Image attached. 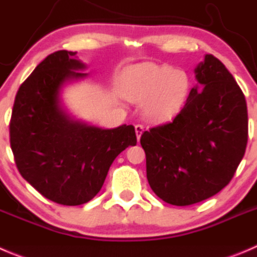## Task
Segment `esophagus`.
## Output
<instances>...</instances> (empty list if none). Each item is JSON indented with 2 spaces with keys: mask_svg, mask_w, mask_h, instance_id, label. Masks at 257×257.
<instances>
[{
  "mask_svg": "<svg viewBox=\"0 0 257 257\" xmlns=\"http://www.w3.org/2000/svg\"><path fill=\"white\" fill-rule=\"evenodd\" d=\"M134 128H136V134H137V139H141V137H142V134H143V132H144V126L142 125V124H137L136 126H134Z\"/></svg>",
  "mask_w": 257,
  "mask_h": 257,
  "instance_id": "esophagus-1",
  "label": "esophagus"
}]
</instances>
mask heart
<instances>
[{"label": "heart", "mask_w": 257, "mask_h": 257, "mask_svg": "<svg viewBox=\"0 0 257 257\" xmlns=\"http://www.w3.org/2000/svg\"><path fill=\"white\" fill-rule=\"evenodd\" d=\"M191 93L188 74L168 64L142 62L129 69L124 79V95L137 104L146 103V115L167 121L177 115Z\"/></svg>", "instance_id": "b5f03b06"}]
</instances>
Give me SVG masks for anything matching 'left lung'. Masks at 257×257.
I'll return each mask as SVG.
<instances>
[{
    "label": "left lung",
    "mask_w": 257,
    "mask_h": 257,
    "mask_svg": "<svg viewBox=\"0 0 257 257\" xmlns=\"http://www.w3.org/2000/svg\"><path fill=\"white\" fill-rule=\"evenodd\" d=\"M195 75L173 121L141 137L149 186L174 206L201 202L227 186L247 144V106L230 71L207 54Z\"/></svg>",
    "instance_id": "8db88e82"
}]
</instances>
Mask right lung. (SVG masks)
I'll return each instance as SVG.
<instances>
[{"label": "right lung", "instance_id": "obj_1", "mask_svg": "<svg viewBox=\"0 0 257 257\" xmlns=\"http://www.w3.org/2000/svg\"><path fill=\"white\" fill-rule=\"evenodd\" d=\"M85 69L76 52L49 55L20 86L10 123L21 176L44 197L64 206L93 200L114 159L137 144L133 125L99 128L76 119L62 104L64 86L85 79Z\"/></svg>", "mask_w": 257, "mask_h": 257}]
</instances>
